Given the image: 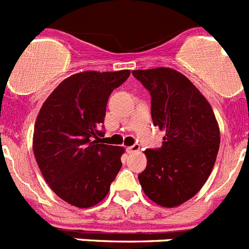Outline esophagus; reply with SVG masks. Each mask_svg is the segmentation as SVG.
<instances>
[{
  "instance_id": "34e87169",
  "label": "esophagus",
  "mask_w": 249,
  "mask_h": 249,
  "mask_svg": "<svg viewBox=\"0 0 249 249\" xmlns=\"http://www.w3.org/2000/svg\"><path fill=\"white\" fill-rule=\"evenodd\" d=\"M140 149H141L140 144L137 143H135L133 146L127 147V152H128V153H136V152H140Z\"/></svg>"
}]
</instances>
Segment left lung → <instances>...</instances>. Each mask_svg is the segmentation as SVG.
Returning <instances> with one entry per match:
<instances>
[{
  "label": "left lung",
  "mask_w": 249,
  "mask_h": 249,
  "mask_svg": "<svg viewBox=\"0 0 249 249\" xmlns=\"http://www.w3.org/2000/svg\"><path fill=\"white\" fill-rule=\"evenodd\" d=\"M132 74L151 94L153 124L166 132L162 147L144 152L147 167L138 179L153 202L179 206L212 172L221 143L218 123L203 94L176 70H136Z\"/></svg>",
  "instance_id": "8db88e82"
}]
</instances>
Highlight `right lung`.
I'll use <instances>...</instances> for the list:
<instances>
[{"instance_id": "add662e5", "label": "right lung", "mask_w": 249, "mask_h": 249, "mask_svg": "<svg viewBox=\"0 0 249 249\" xmlns=\"http://www.w3.org/2000/svg\"><path fill=\"white\" fill-rule=\"evenodd\" d=\"M131 74L80 72L57 86L35 123L34 153L43 178L67 203H100L120 172L123 147L103 144L108 97Z\"/></svg>"}]
</instances>
